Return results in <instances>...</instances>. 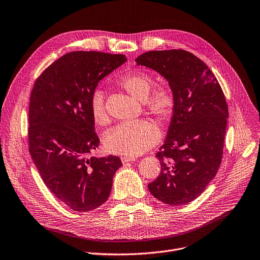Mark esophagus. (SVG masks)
Here are the masks:
<instances>
[{
    "instance_id": "1",
    "label": "esophagus",
    "mask_w": 260,
    "mask_h": 260,
    "mask_svg": "<svg viewBox=\"0 0 260 260\" xmlns=\"http://www.w3.org/2000/svg\"><path fill=\"white\" fill-rule=\"evenodd\" d=\"M137 158L135 157V156H122L121 157V162L123 163V164H125V163H127V162H133V161H135Z\"/></svg>"
}]
</instances>
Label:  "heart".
Instances as JSON below:
<instances>
[{
	"label": "heart",
	"mask_w": 260,
	"mask_h": 260,
	"mask_svg": "<svg viewBox=\"0 0 260 260\" xmlns=\"http://www.w3.org/2000/svg\"><path fill=\"white\" fill-rule=\"evenodd\" d=\"M155 80L152 75L144 71H131L124 74L118 84L133 97L144 101L147 110L161 123L170 120L176 108V96L167 84L154 86ZM91 116L95 124L105 126L110 117L105 105L104 94L101 91L94 93L90 104ZM160 134L157 125L147 119L122 123L110 132L104 141L105 148L109 153L138 156L159 141Z\"/></svg>",
	"instance_id": "1"
}]
</instances>
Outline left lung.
I'll return each instance as SVG.
<instances>
[{
  "label": "left lung",
  "mask_w": 260,
  "mask_h": 260,
  "mask_svg": "<svg viewBox=\"0 0 260 260\" xmlns=\"http://www.w3.org/2000/svg\"><path fill=\"white\" fill-rule=\"evenodd\" d=\"M136 62L164 76L176 96V108L156 157L161 171L148 185L168 205L187 204L214 179L223 153L228 104L208 66L185 50L149 51Z\"/></svg>",
  "instance_id": "left-lung-1"
}]
</instances>
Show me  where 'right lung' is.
Here are the masks:
<instances>
[{
	"mask_svg": "<svg viewBox=\"0 0 260 260\" xmlns=\"http://www.w3.org/2000/svg\"><path fill=\"white\" fill-rule=\"evenodd\" d=\"M126 61L121 54L75 51L37 78L30 94L28 147L47 188L74 211L98 208L122 165L117 156L88 157L100 140L91 116L98 82Z\"/></svg>",
	"mask_w": 260,
	"mask_h": 260,
	"instance_id": "add662e5",
	"label": "right lung"
}]
</instances>
